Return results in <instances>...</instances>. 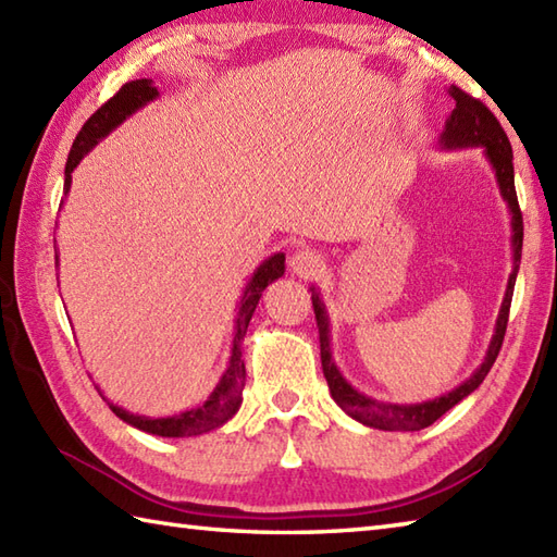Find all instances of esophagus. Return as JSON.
<instances>
[{
    "instance_id": "obj_1",
    "label": "esophagus",
    "mask_w": 557,
    "mask_h": 557,
    "mask_svg": "<svg viewBox=\"0 0 557 557\" xmlns=\"http://www.w3.org/2000/svg\"><path fill=\"white\" fill-rule=\"evenodd\" d=\"M289 268L297 277H315L318 272L323 270V256L313 251V248H299V251L289 258Z\"/></svg>"
}]
</instances>
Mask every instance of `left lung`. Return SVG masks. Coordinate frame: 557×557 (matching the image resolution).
<instances>
[{"label":"left lung","instance_id":"8db88e82","mask_svg":"<svg viewBox=\"0 0 557 557\" xmlns=\"http://www.w3.org/2000/svg\"><path fill=\"white\" fill-rule=\"evenodd\" d=\"M449 98L455 100V110L449 112L445 128L437 144L443 150H459V148H483V156L491 162L495 172V182H498L500 196L510 208V224H512V272L507 280V289L500 304L498 321H495V333L491 337V345L483 363L471 373L465 383L449 389L447 395L435 397L429 401H417V405H389V401H377L369 395L359 393L357 387H351L345 375L339 373L337 363L333 359V347H330V318L325 311V304L318 294L315 287H311V301L313 313L318 323V335H321V363L323 373L330 387V395L337 405L345 409L351 419H357L363 425L381 431H421L425 425H431L443 417L445 411L459 405L467 395L483 383V377L488 375L491 366L498 359V351L503 347V337L507 330V315H510L515 280L519 270V260H522V242H524V222L522 212H519L517 191H515V164H512V146L507 140V134L503 132L500 122L495 120V114L483 104L481 100L467 96L465 90L457 86L447 88Z\"/></svg>","mask_w":557,"mask_h":557}]
</instances>
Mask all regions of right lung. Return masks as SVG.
<instances>
[{
	"label": "right lung",
	"mask_w": 557,
	"mask_h": 557,
	"mask_svg": "<svg viewBox=\"0 0 557 557\" xmlns=\"http://www.w3.org/2000/svg\"><path fill=\"white\" fill-rule=\"evenodd\" d=\"M156 98H160V92L156 86H152L150 78L128 81V83H124L114 98L104 102L102 108L81 126V132L74 140V146H71L69 160H66L64 194H69L71 172L78 168V162L86 158L102 138H108L116 126L124 124L128 116L138 112L140 108H146V104ZM57 265H59V256H57ZM282 275H285V253H275V256L265 258L263 263L253 270V275H251V280H248V285L239 299V309H236L234 333H232L234 335L232 337V357L227 361V369H224L220 383L215 385V389H212L203 405L186 409L182 413H174V417H158V419L140 417V413H132L124 407H116V405H112V401H108L110 409L122 421L134 425V429L160 435V437H191V435L208 433L212 429H220L222 423H227L242 407V389L246 383V366L242 359V345L246 337V327H248V323H251V315L256 311L260 294H263V289L270 285V282H275Z\"/></svg>",
	"instance_id": "1"
}]
</instances>
